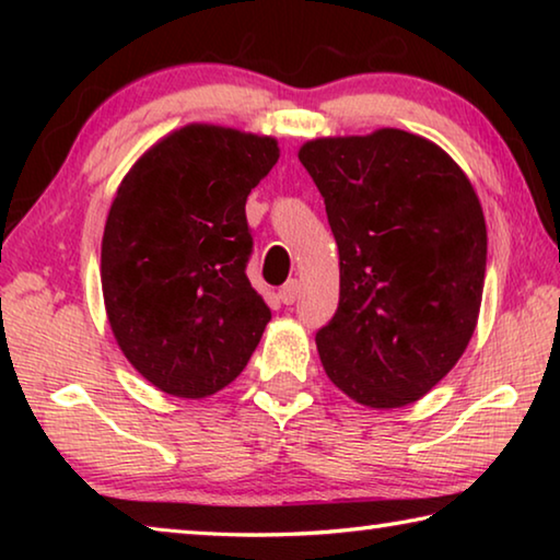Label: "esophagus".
Wrapping results in <instances>:
<instances>
[{
  "label": "esophagus",
  "mask_w": 560,
  "mask_h": 560,
  "mask_svg": "<svg viewBox=\"0 0 560 560\" xmlns=\"http://www.w3.org/2000/svg\"><path fill=\"white\" fill-rule=\"evenodd\" d=\"M301 296V283L296 279H289L283 287L279 289V299L287 303V306H291L293 301H296Z\"/></svg>",
  "instance_id": "34e87169"
}]
</instances>
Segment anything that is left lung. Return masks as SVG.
<instances>
[{"label":"left lung","instance_id":"8db88e82","mask_svg":"<svg viewBox=\"0 0 560 560\" xmlns=\"http://www.w3.org/2000/svg\"><path fill=\"white\" fill-rule=\"evenodd\" d=\"M338 244L340 299L316 334L330 383L390 410L428 395L477 328L487 224L462 167L412 132L318 138L299 150Z\"/></svg>","mask_w":560,"mask_h":560}]
</instances>
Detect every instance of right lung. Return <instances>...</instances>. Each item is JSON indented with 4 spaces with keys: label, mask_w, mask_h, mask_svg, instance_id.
Masks as SVG:
<instances>
[{
    "label": "right lung",
    "mask_w": 560,
    "mask_h": 560,
    "mask_svg": "<svg viewBox=\"0 0 560 560\" xmlns=\"http://www.w3.org/2000/svg\"><path fill=\"white\" fill-rule=\"evenodd\" d=\"M273 138L192 122L130 167L101 244V287L122 355L175 397L230 385L271 311L246 279V197L277 165Z\"/></svg>",
    "instance_id": "right-lung-1"
}]
</instances>
